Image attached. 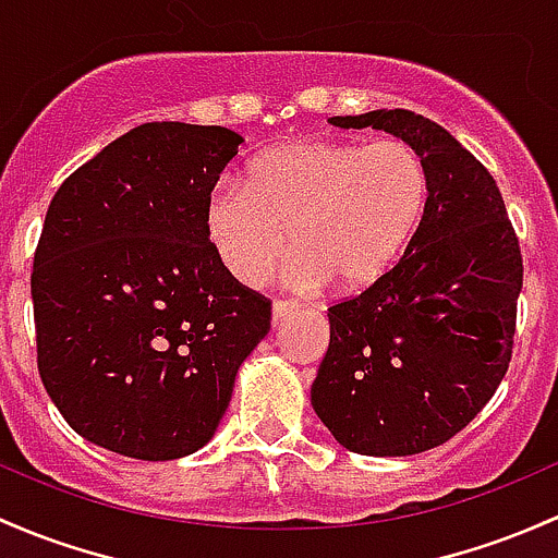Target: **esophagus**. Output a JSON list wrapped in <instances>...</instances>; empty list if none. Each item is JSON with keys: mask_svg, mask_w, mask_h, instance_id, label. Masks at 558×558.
<instances>
[{"mask_svg": "<svg viewBox=\"0 0 558 558\" xmlns=\"http://www.w3.org/2000/svg\"><path fill=\"white\" fill-rule=\"evenodd\" d=\"M299 313V304L296 302H275L272 304V324H283L286 318Z\"/></svg>", "mask_w": 558, "mask_h": 558, "instance_id": "34e87169", "label": "esophagus"}]
</instances>
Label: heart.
Here are the masks:
<instances>
[{
    "label": "heart",
    "mask_w": 558,
    "mask_h": 558,
    "mask_svg": "<svg viewBox=\"0 0 558 558\" xmlns=\"http://www.w3.org/2000/svg\"><path fill=\"white\" fill-rule=\"evenodd\" d=\"M430 195L422 155L401 138L348 144L304 138L264 151L251 179L225 175L205 197L203 225L227 272L262 283L289 248L296 289L361 291L377 283L417 232Z\"/></svg>",
    "instance_id": "obj_1"
}]
</instances>
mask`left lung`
Returning a JSON list of instances; mask_svg holds the SVG:
<instances>
[{
	"label": "left lung",
	"mask_w": 558,
	"mask_h": 558,
	"mask_svg": "<svg viewBox=\"0 0 558 558\" xmlns=\"http://www.w3.org/2000/svg\"><path fill=\"white\" fill-rule=\"evenodd\" d=\"M328 122L412 144L430 195L396 267L328 307L313 409L344 449L420 454L460 433L506 377L524 278L519 238L492 173L438 122L409 109Z\"/></svg>",
	"instance_id": "1"
}]
</instances>
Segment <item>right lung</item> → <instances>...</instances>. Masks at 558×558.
Wrapping results in <instances>:
<instances>
[{
	"label": "right lung",
	"mask_w": 558,
	"mask_h": 558,
	"mask_svg": "<svg viewBox=\"0 0 558 558\" xmlns=\"http://www.w3.org/2000/svg\"><path fill=\"white\" fill-rule=\"evenodd\" d=\"M243 136L144 122L77 168L34 254L37 366L63 420L96 447L175 460L210 441L272 302L205 238L210 186Z\"/></svg>",
	"instance_id": "right-lung-1"
}]
</instances>
